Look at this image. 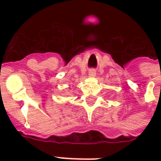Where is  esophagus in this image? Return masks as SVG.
Instances as JSON below:
<instances>
[{"label":"esophagus","mask_w":161,"mask_h":161,"mask_svg":"<svg viewBox=\"0 0 161 161\" xmlns=\"http://www.w3.org/2000/svg\"><path fill=\"white\" fill-rule=\"evenodd\" d=\"M88 75L90 76V77H95V75H96L95 69L91 68L90 70H89V72H88Z\"/></svg>","instance_id":"esophagus-1"}]
</instances>
